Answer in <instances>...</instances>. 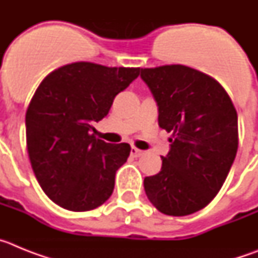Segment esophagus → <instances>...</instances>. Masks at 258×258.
<instances>
[{"label":"esophagus","mask_w":258,"mask_h":258,"mask_svg":"<svg viewBox=\"0 0 258 258\" xmlns=\"http://www.w3.org/2000/svg\"><path fill=\"white\" fill-rule=\"evenodd\" d=\"M132 155H133V156H136V157H140V156H142L143 154H145V151H143V150H140V149H136V147H132Z\"/></svg>","instance_id":"esophagus-1"}]
</instances>
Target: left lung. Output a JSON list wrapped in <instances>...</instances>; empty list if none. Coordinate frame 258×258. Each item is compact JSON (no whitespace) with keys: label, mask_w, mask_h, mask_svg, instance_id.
Wrapping results in <instances>:
<instances>
[{"label":"left lung","mask_w":258,"mask_h":258,"mask_svg":"<svg viewBox=\"0 0 258 258\" xmlns=\"http://www.w3.org/2000/svg\"><path fill=\"white\" fill-rule=\"evenodd\" d=\"M159 111V126L172 133L157 174L143 181L152 206L168 216H187L212 202L238 151V115L225 89L200 71L181 64L141 68Z\"/></svg>","instance_id":"left-lung-1"}]
</instances>
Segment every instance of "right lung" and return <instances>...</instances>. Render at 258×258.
<instances>
[{
  "label": "right lung",
  "mask_w": 258,
  "mask_h": 258,
  "mask_svg": "<svg viewBox=\"0 0 258 258\" xmlns=\"http://www.w3.org/2000/svg\"><path fill=\"white\" fill-rule=\"evenodd\" d=\"M138 75L140 68L77 61L47 75L36 90L26 113L27 150L41 188L61 208L90 211L111 197L131 146L98 140L94 124Z\"/></svg>",
  "instance_id": "1"
}]
</instances>
